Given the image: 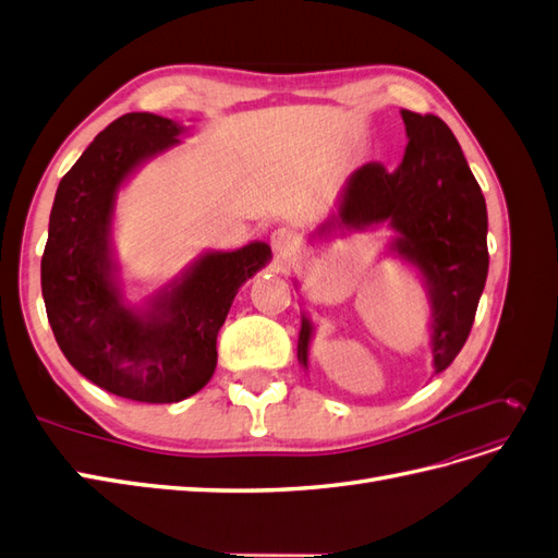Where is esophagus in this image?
<instances>
[{"label": "esophagus", "instance_id": "obj_1", "mask_svg": "<svg viewBox=\"0 0 558 558\" xmlns=\"http://www.w3.org/2000/svg\"><path fill=\"white\" fill-rule=\"evenodd\" d=\"M269 242H272L275 256H277L281 263L293 260V258L298 256V253H300V248H302L300 238H298V234H295L293 230H289V228H277V230L272 232V238H269Z\"/></svg>", "mask_w": 558, "mask_h": 558}]
</instances>
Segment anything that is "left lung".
Masks as SVG:
<instances>
[{
  "label": "left lung",
  "instance_id": "obj_1",
  "mask_svg": "<svg viewBox=\"0 0 558 558\" xmlns=\"http://www.w3.org/2000/svg\"><path fill=\"white\" fill-rule=\"evenodd\" d=\"M400 116L410 140L402 162L393 172L379 162L359 167L337 199V214L316 234L324 238L335 228L367 230L384 223L396 230L388 251L416 269L428 295L437 375L463 349L486 283V202L442 118L408 109ZM312 335V320L302 314V367H310Z\"/></svg>",
  "mask_w": 558,
  "mask_h": 558
}]
</instances>
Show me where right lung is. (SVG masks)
I'll list each match as a JSON object with an SVG mask.
<instances>
[{
  "instance_id": "right-lung-1",
  "label": "right lung",
  "mask_w": 558,
  "mask_h": 558,
  "mask_svg": "<svg viewBox=\"0 0 558 558\" xmlns=\"http://www.w3.org/2000/svg\"><path fill=\"white\" fill-rule=\"evenodd\" d=\"M183 132L156 113H125L99 132L58 185L41 258L48 324L64 359L137 402H179L211 379L234 295L272 258L265 242L207 251L144 305L125 300L111 244L118 191Z\"/></svg>"
}]
</instances>
